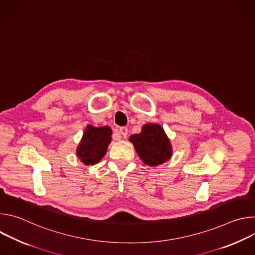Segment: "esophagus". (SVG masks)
<instances>
[{"mask_svg": "<svg viewBox=\"0 0 255 255\" xmlns=\"http://www.w3.org/2000/svg\"><path fill=\"white\" fill-rule=\"evenodd\" d=\"M119 133H120L121 135H123V137H126L127 134H128V128H127V127H121V128L119 129Z\"/></svg>", "mask_w": 255, "mask_h": 255, "instance_id": "34e87169", "label": "esophagus"}]
</instances>
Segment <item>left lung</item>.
Returning <instances> with one entry per match:
<instances>
[{
    "label": "left lung",
    "mask_w": 255,
    "mask_h": 255,
    "mask_svg": "<svg viewBox=\"0 0 255 255\" xmlns=\"http://www.w3.org/2000/svg\"><path fill=\"white\" fill-rule=\"evenodd\" d=\"M136 152L141 160L148 165H158L169 159L171 146L161 126L146 124L140 134L130 136Z\"/></svg>",
    "instance_id": "obj_1"
}]
</instances>
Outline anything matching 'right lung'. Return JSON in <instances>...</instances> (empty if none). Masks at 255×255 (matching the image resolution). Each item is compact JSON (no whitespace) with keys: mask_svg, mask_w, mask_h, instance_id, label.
Segmentation results:
<instances>
[{"mask_svg":"<svg viewBox=\"0 0 255 255\" xmlns=\"http://www.w3.org/2000/svg\"><path fill=\"white\" fill-rule=\"evenodd\" d=\"M111 134L112 131L108 126L96 128L89 125L77 150L81 160L87 165L98 163L107 152Z\"/></svg>","mask_w":255,"mask_h":255,"instance_id":"add662e5","label":"right lung"}]
</instances>
